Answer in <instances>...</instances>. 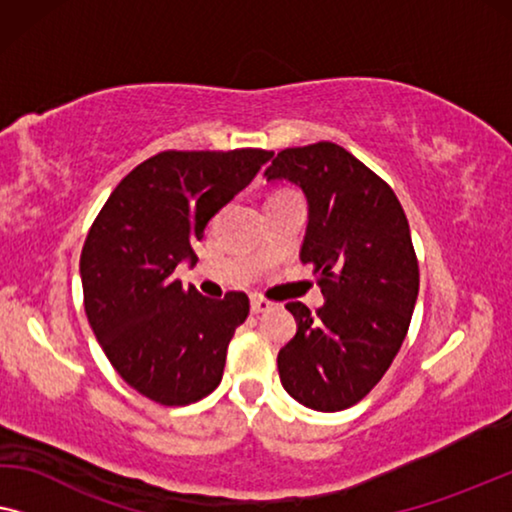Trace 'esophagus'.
Here are the masks:
<instances>
[{"mask_svg": "<svg viewBox=\"0 0 512 512\" xmlns=\"http://www.w3.org/2000/svg\"><path fill=\"white\" fill-rule=\"evenodd\" d=\"M271 308H273V304L269 299H262V297L250 299V311L253 313H266V311H271Z\"/></svg>", "mask_w": 512, "mask_h": 512, "instance_id": "esophagus-1", "label": "esophagus"}]
</instances>
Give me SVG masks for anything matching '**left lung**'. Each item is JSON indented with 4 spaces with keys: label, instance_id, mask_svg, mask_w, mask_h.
<instances>
[{
    "label": "left lung",
    "instance_id": "obj_1",
    "mask_svg": "<svg viewBox=\"0 0 512 512\" xmlns=\"http://www.w3.org/2000/svg\"><path fill=\"white\" fill-rule=\"evenodd\" d=\"M264 178L306 194L301 262L325 294L315 313L287 304L297 334L278 352L280 383L301 406L336 413L378 385L408 334L420 269L406 213L383 178L331 141L280 150Z\"/></svg>",
    "mask_w": 512,
    "mask_h": 512
}]
</instances>
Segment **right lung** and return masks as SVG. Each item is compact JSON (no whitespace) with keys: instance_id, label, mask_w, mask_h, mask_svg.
<instances>
[{"instance_id":"right-lung-1","label":"right lung","mask_w":512,"mask_h":512,"mask_svg":"<svg viewBox=\"0 0 512 512\" xmlns=\"http://www.w3.org/2000/svg\"><path fill=\"white\" fill-rule=\"evenodd\" d=\"M271 150H164L129 171L92 222L81 253L85 315L113 369L162 406L220 385L227 345L250 313L243 292L208 299L183 287L192 243L246 187Z\"/></svg>"}]
</instances>
